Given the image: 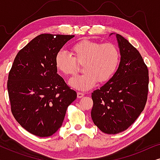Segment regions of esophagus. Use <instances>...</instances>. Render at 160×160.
I'll return each mask as SVG.
<instances>
[{
    "label": "esophagus",
    "instance_id": "esophagus-1",
    "mask_svg": "<svg viewBox=\"0 0 160 160\" xmlns=\"http://www.w3.org/2000/svg\"><path fill=\"white\" fill-rule=\"evenodd\" d=\"M84 94L83 92H77V97L78 98H82V97H84Z\"/></svg>",
    "mask_w": 160,
    "mask_h": 160
}]
</instances>
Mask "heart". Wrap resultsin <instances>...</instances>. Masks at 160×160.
I'll list each match as a JSON object with an SVG mask.
<instances>
[{
    "label": "heart",
    "mask_w": 160,
    "mask_h": 160,
    "mask_svg": "<svg viewBox=\"0 0 160 160\" xmlns=\"http://www.w3.org/2000/svg\"><path fill=\"white\" fill-rule=\"evenodd\" d=\"M73 57L65 51L56 54L55 65L65 76H73L78 71V64L83 65L82 75L70 80L69 84L78 90H88L98 82H107L117 71L120 62V52L112 43L82 40L71 47Z\"/></svg>",
    "instance_id": "obj_1"
}]
</instances>
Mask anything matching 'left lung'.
<instances>
[{"instance_id":"8db88e82","label":"left lung","mask_w":160,"mask_h":160,"mask_svg":"<svg viewBox=\"0 0 160 160\" xmlns=\"http://www.w3.org/2000/svg\"><path fill=\"white\" fill-rule=\"evenodd\" d=\"M116 36L121 55L119 68L108 82L92 93L91 111L94 124L113 135L134 123L143 111L148 91V68L141 54L121 35Z\"/></svg>"}]
</instances>
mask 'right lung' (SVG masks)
Returning <instances> with one entry per match:
<instances>
[{
  "label": "right lung",
  "mask_w": 160,
  "mask_h": 160,
  "mask_svg": "<svg viewBox=\"0 0 160 160\" xmlns=\"http://www.w3.org/2000/svg\"><path fill=\"white\" fill-rule=\"evenodd\" d=\"M73 35L41 34L15 58L7 82L11 110L17 122L36 136L48 137L62 126L77 94L57 73L56 54Z\"/></svg>",
  "instance_id": "obj_1"
}]
</instances>
